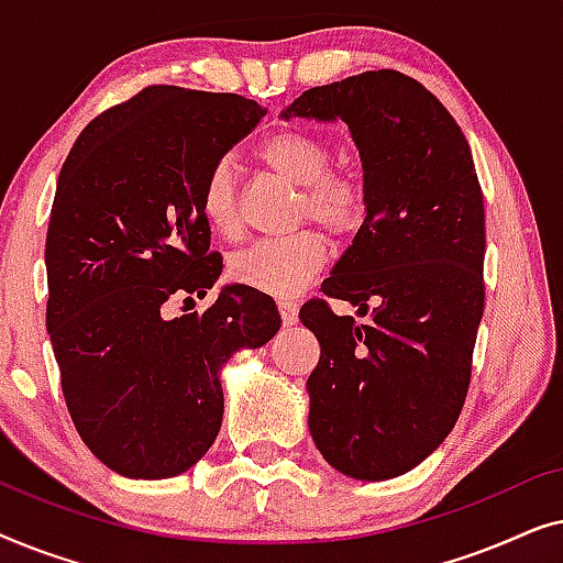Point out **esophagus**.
<instances>
[{"label":"esophagus","mask_w":563,"mask_h":563,"mask_svg":"<svg viewBox=\"0 0 563 563\" xmlns=\"http://www.w3.org/2000/svg\"><path fill=\"white\" fill-rule=\"evenodd\" d=\"M279 314H282V322L287 328H291V325H297V305L295 302H289V299H279Z\"/></svg>","instance_id":"1"}]
</instances>
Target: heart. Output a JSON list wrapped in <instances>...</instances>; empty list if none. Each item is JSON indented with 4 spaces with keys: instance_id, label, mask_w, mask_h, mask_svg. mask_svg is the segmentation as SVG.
<instances>
[{
    "instance_id": "1",
    "label": "heart",
    "mask_w": 563,
    "mask_h": 563,
    "mask_svg": "<svg viewBox=\"0 0 563 563\" xmlns=\"http://www.w3.org/2000/svg\"><path fill=\"white\" fill-rule=\"evenodd\" d=\"M258 156L284 179L299 187V218L312 220L333 235L353 233L366 214L364 187L349 174H335L333 151L305 130H282L264 141ZM202 214L220 235L238 233V181L228 158L218 161L202 187ZM325 243L314 233L279 241H258L235 253L230 274L245 287L272 297H295L325 264Z\"/></svg>"
}]
</instances>
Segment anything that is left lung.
<instances>
[{"mask_svg":"<svg viewBox=\"0 0 563 563\" xmlns=\"http://www.w3.org/2000/svg\"><path fill=\"white\" fill-rule=\"evenodd\" d=\"M282 118L345 122L366 195V218L322 295L368 312V322L314 299L299 312L320 341L307 426L335 472L395 479L445 441L472 376L484 312L472 148L422 84L389 68L307 89Z\"/></svg>","mask_w":563,"mask_h":563,"instance_id":"obj_1","label":"left lung"}]
</instances>
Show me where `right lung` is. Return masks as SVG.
Segmentation results:
<instances>
[{"label":"right lung","mask_w":563,"mask_h":563,"mask_svg":"<svg viewBox=\"0 0 563 563\" xmlns=\"http://www.w3.org/2000/svg\"><path fill=\"white\" fill-rule=\"evenodd\" d=\"M264 114L238 95L148 87L91 120L58 174L45 325L81 441L128 479L189 472L220 433L222 366L282 325L245 284L202 314L164 312L220 279L202 187Z\"/></svg>","instance_id":"1"}]
</instances>
